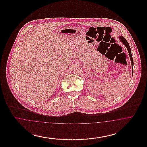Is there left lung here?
Returning <instances> with one entry per match:
<instances>
[{"label":"left lung","instance_id":"left-lung-1","mask_svg":"<svg viewBox=\"0 0 147 147\" xmlns=\"http://www.w3.org/2000/svg\"><path fill=\"white\" fill-rule=\"evenodd\" d=\"M119 40L121 41V42H122L127 48V51L128 52V53H129V56L130 57V59H131V64H132V76H133V58H132V53H131V48H130V46H129V43L127 42V41L126 40V39L124 37H123L122 36H119Z\"/></svg>","mask_w":147,"mask_h":147}]
</instances>
